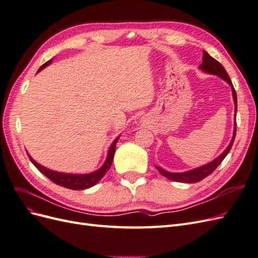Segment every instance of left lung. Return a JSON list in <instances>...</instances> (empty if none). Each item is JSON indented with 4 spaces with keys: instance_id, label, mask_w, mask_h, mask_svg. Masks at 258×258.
Here are the masks:
<instances>
[{
    "instance_id": "left-lung-1",
    "label": "left lung",
    "mask_w": 258,
    "mask_h": 258,
    "mask_svg": "<svg viewBox=\"0 0 258 258\" xmlns=\"http://www.w3.org/2000/svg\"><path fill=\"white\" fill-rule=\"evenodd\" d=\"M200 69L202 70V71H205L207 73L220 76L221 79L225 80L231 86L233 101H235V106H236L235 112L237 113V93H236L235 88H233V85L230 81V77H229L228 73L226 72L225 68L217 60H215L213 57H211L207 51H204V57H202V63L200 64ZM236 131H237V122L235 121V130H233V137H232L230 144L228 145L227 148H226V150L224 151V153L221 156H218L216 159H214L212 162L208 163V165H206V166H202L200 168L187 171V172H183V173H171V172H168V171H165L159 167H157V170L163 176H166L167 178L172 179V181H175V182H181V183H197V182H200L201 179H204L205 177H207L208 175L212 173L213 171L218 166H220V163L224 160L226 156H227V154L231 150L233 141H235Z\"/></svg>"
}]
</instances>
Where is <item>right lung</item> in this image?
Instances as JSON below:
<instances>
[{
    "label": "right lung",
    "mask_w": 258,
    "mask_h": 258,
    "mask_svg": "<svg viewBox=\"0 0 258 258\" xmlns=\"http://www.w3.org/2000/svg\"><path fill=\"white\" fill-rule=\"evenodd\" d=\"M51 62V60L47 61L46 63H44L38 72L43 70L45 67H47ZM118 141V138H117L115 141L113 142V144L110 147V151H108L107 154V158L104 162V165L101 167L99 170H97L96 172H92L90 174H68V173H60V172H56V171L49 170L47 168H45L41 165H38L36 161H34L32 158L30 157V160L32 161L33 165L41 171V172L46 176L48 177L51 182L56 183L62 187H66V188H70V189H74V190H82V189H86L89 188V187L96 185L101 178L104 176V174L107 172L108 169L111 168L112 161L114 158V153H115V147H116V143Z\"/></svg>",
    "instance_id": "right-lung-1"
}]
</instances>
